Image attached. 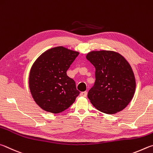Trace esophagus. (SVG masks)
<instances>
[{"instance_id": "1", "label": "esophagus", "mask_w": 153, "mask_h": 153, "mask_svg": "<svg viewBox=\"0 0 153 153\" xmlns=\"http://www.w3.org/2000/svg\"><path fill=\"white\" fill-rule=\"evenodd\" d=\"M81 96H82V97H87V91H83V92H81V94H80Z\"/></svg>"}]
</instances>
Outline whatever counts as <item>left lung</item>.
Segmentation results:
<instances>
[{"label": "left lung", "instance_id": "obj_1", "mask_svg": "<svg viewBox=\"0 0 153 153\" xmlns=\"http://www.w3.org/2000/svg\"><path fill=\"white\" fill-rule=\"evenodd\" d=\"M86 58L95 68V82L87 95L91 103L107 114L122 111L132 100L136 89L129 63L113 51H93Z\"/></svg>", "mask_w": 153, "mask_h": 153}]
</instances>
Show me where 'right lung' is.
Masks as SVG:
<instances>
[{
	"instance_id": "right-lung-1",
	"label": "right lung",
	"mask_w": 153,
	"mask_h": 153,
	"mask_svg": "<svg viewBox=\"0 0 153 153\" xmlns=\"http://www.w3.org/2000/svg\"><path fill=\"white\" fill-rule=\"evenodd\" d=\"M79 54L58 46L45 51L33 64L29 74V89L34 101L44 110L60 113L78 97L80 92L66 71Z\"/></svg>"
}]
</instances>
